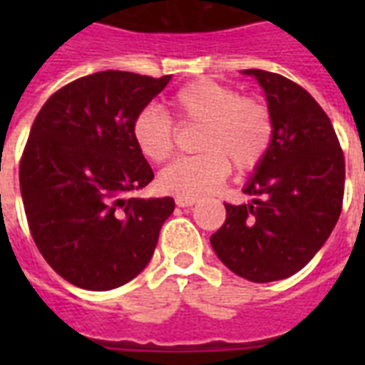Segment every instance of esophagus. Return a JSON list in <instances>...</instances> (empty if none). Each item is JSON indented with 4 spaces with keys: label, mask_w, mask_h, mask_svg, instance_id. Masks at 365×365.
Segmentation results:
<instances>
[{
    "label": "esophagus",
    "mask_w": 365,
    "mask_h": 365,
    "mask_svg": "<svg viewBox=\"0 0 365 365\" xmlns=\"http://www.w3.org/2000/svg\"><path fill=\"white\" fill-rule=\"evenodd\" d=\"M195 202H197V199H193V197H176V205L182 206V208H189Z\"/></svg>",
    "instance_id": "obj_1"
}]
</instances>
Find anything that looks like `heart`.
I'll return each instance as SVG.
<instances>
[{
    "label": "heart",
    "mask_w": 365,
    "mask_h": 365,
    "mask_svg": "<svg viewBox=\"0 0 365 365\" xmlns=\"http://www.w3.org/2000/svg\"><path fill=\"white\" fill-rule=\"evenodd\" d=\"M170 106L178 121L202 128L197 138L200 153L180 157L160 170L157 183L165 193H210L229 176L231 165L239 172L254 170L271 149L274 121L265 100L257 96H240L229 85L199 79L178 88ZM130 134L140 155L151 163H163L174 149V123L155 106L138 111Z\"/></svg>",
    "instance_id": "b5f03b06"
}]
</instances>
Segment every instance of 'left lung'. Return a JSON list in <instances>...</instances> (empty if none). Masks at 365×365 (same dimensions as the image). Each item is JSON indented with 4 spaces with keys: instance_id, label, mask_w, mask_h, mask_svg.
Returning a JSON list of instances; mask_svg holds the SVG:
<instances>
[{
    "instance_id": "1",
    "label": "left lung",
    "mask_w": 365,
    "mask_h": 365,
    "mask_svg": "<svg viewBox=\"0 0 365 365\" xmlns=\"http://www.w3.org/2000/svg\"><path fill=\"white\" fill-rule=\"evenodd\" d=\"M242 73L265 91L274 138L242 189L254 200L225 205V223L210 244L235 274L272 282L301 271L334 231L345 193V157L329 117L305 88L265 70Z\"/></svg>"
}]
</instances>
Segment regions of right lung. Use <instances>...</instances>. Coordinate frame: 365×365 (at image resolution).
I'll return each mask as SVG.
<instances>
[{
  "instance_id": "obj_1",
  "label": "right lung",
  "mask_w": 365,
  "mask_h": 365,
  "mask_svg": "<svg viewBox=\"0 0 365 365\" xmlns=\"http://www.w3.org/2000/svg\"><path fill=\"white\" fill-rule=\"evenodd\" d=\"M172 76L98 71L58 88L31 125L20 193L37 250L60 277L93 292L145 269L174 199H128L153 170L132 121Z\"/></svg>"
}]
</instances>
